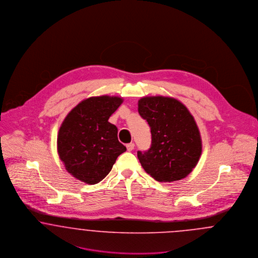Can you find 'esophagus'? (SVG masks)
I'll return each mask as SVG.
<instances>
[{
    "label": "esophagus",
    "mask_w": 258,
    "mask_h": 258,
    "mask_svg": "<svg viewBox=\"0 0 258 258\" xmlns=\"http://www.w3.org/2000/svg\"><path fill=\"white\" fill-rule=\"evenodd\" d=\"M126 149H127V151H133L135 149V143L126 144Z\"/></svg>",
    "instance_id": "1"
}]
</instances>
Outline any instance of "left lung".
Returning <instances> with one entry per match:
<instances>
[{
  "instance_id": "left-lung-1",
  "label": "left lung",
  "mask_w": 258,
  "mask_h": 258,
  "mask_svg": "<svg viewBox=\"0 0 258 258\" xmlns=\"http://www.w3.org/2000/svg\"><path fill=\"white\" fill-rule=\"evenodd\" d=\"M138 112L151 128L152 143L137 157L144 170L159 182L184 179L197 166L202 141L190 112L178 99L144 97Z\"/></svg>"
}]
</instances>
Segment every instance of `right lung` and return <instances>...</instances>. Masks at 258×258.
Returning <instances> with one entry per match:
<instances>
[{"instance_id": "1", "label": "right lung", "mask_w": 258, "mask_h": 258, "mask_svg": "<svg viewBox=\"0 0 258 258\" xmlns=\"http://www.w3.org/2000/svg\"><path fill=\"white\" fill-rule=\"evenodd\" d=\"M123 98L110 96L82 100L64 118L57 138L58 154L67 171L86 184H98L126 148L118 128L108 122Z\"/></svg>"}]
</instances>
